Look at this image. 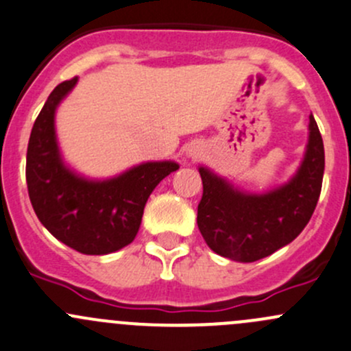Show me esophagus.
<instances>
[{
	"label": "esophagus",
	"mask_w": 351,
	"mask_h": 351,
	"mask_svg": "<svg viewBox=\"0 0 351 351\" xmlns=\"http://www.w3.org/2000/svg\"><path fill=\"white\" fill-rule=\"evenodd\" d=\"M204 153V149H202L198 144H192V146H189V149H186V158L190 159V161H195Z\"/></svg>",
	"instance_id": "1"
}]
</instances>
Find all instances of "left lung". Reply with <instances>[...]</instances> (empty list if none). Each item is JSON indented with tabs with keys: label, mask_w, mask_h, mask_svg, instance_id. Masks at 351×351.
Here are the masks:
<instances>
[{
	"label": "left lung",
	"mask_w": 351,
	"mask_h": 351,
	"mask_svg": "<svg viewBox=\"0 0 351 351\" xmlns=\"http://www.w3.org/2000/svg\"><path fill=\"white\" fill-rule=\"evenodd\" d=\"M204 195L197 224L214 253L251 263L270 256L302 232L319 200L324 146L313 113L306 153L292 178L263 193L246 192L207 166H198Z\"/></svg>",
	"instance_id": "obj_1"
}]
</instances>
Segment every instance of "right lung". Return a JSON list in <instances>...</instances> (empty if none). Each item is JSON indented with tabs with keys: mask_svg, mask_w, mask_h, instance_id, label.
<instances>
[{
	"mask_svg": "<svg viewBox=\"0 0 351 351\" xmlns=\"http://www.w3.org/2000/svg\"><path fill=\"white\" fill-rule=\"evenodd\" d=\"M77 84H58L32 127L27 186L45 229L83 254H108L134 241L144 207L158 183L180 168L175 161H146L112 178H88L64 161L56 134V112Z\"/></svg>",
	"mask_w": 351,
	"mask_h": 351,
	"instance_id": "obj_1",
	"label": "right lung"
}]
</instances>
